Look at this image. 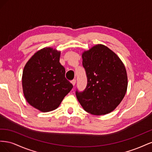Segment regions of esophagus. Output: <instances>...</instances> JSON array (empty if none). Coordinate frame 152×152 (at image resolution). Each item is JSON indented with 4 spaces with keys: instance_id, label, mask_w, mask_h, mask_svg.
Returning <instances> with one entry per match:
<instances>
[{
    "instance_id": "obj_1",
    "label": "esophagus",
    "mask_w": 152,
    "mask_h": 152,
    "mask_svg": "<svg viewBox=\"0 0 152 152\" xmlns=\"http://www.w3.org/2000/svg\"><path fill=\"white\" fill-rule=\"evenodd\" d=\"M71 83L72 84V85L74 86L75 85V83H76V80L75 79H73V80H72V81H71Z\"/></svg>"
}]
</instances>
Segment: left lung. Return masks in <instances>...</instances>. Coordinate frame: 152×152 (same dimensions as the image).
<instances>
[{
  "instance_id": "left-lung-1",
  "label": "left lung",
  "mask_w": 152,
  "mask_h": 152,
  "mask_svg": "<svg viewBox=\"0 0 152 152\" xmlns=\"http://www.w3.org/2000/svg\"><path fill=\"white\" fill-rule=\"evenodd\" d=\"M87 84L76 96L86 112L95 115L108 114L115 109L125 96L127 75L117 55L103 44L94 45L82 54Z\"/></svg>"
}]
</instances>
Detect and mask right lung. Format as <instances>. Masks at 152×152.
I'll use <instances>...</instances> for the list:
<instances>
[{
    "mask_svg": "<svg viewBox=\"0 0 152 152\" xmlns=\"http://www.w3.org/2000/svg\"><path fill=\"white\" fill-rule=\"evenodd\" d=\"M60 54L56 49L44 48L30 58L23 71L22 87L26 102L42 112L56 109L73 88L59 63Z\"/></svg>",
    "mask_w": 152,
    "mask_h": 152,
    "instance_id": "obj_1",
    "label": "right lung"
}]
</instances>
